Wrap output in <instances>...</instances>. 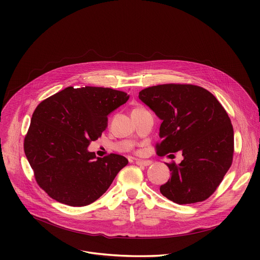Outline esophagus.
<instances>
[{
    "label": "esophagus",
    "mask_w": 260,
    "mask_h": 260,
    "mask_svg": "<svg viewBox=\"0 0 260 260\" xmlns=\"http://www.w3.org/2000/svg\"><path fill=\"white\" fill-rule=\"evenodd\" d=\"M151 164H152V161H150V160H136V165L142 166V167H148Z\"/></svg>",
    "instance_id": "34e87169"
}]
</instances>
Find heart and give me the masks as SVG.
Here are the masks:
<instances>
[{
	"label": "heart",
	"instance_id": "obj_1",
	"mask_svg": "<svg viewBox=\"0 0 260 260\" xmlns=\"http://www.w3.org/2000/svg\"><path fill=\"white\" fill-rule=\"evenodd\" d=\"M139 110H144V108H141V107H138V108H136V109H134V111H139ZM133 111V112H134Z\"/></svg>",
	"mask_w": 260,
	"mask_h": 260
}]
</instances>
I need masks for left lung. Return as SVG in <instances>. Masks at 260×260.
I'll return each mask as SVG.
<instances>
[{"mask_svg":"<svg viewBox=\"0 0 260 260\" xmlns=\"http://www.w3.org/2000/svg\"><path fill=\"white\" fill-rule=\"evenodd\" d=\"M139 99L162 120L157 155L181 150L184 156L180 165L167 164L171 178L160 186L161 194L179 205L206 201L233 164L234 128L225 109L210 91L193 84L147 87Z\"/></svg>","mask_w":260,"mask_h":260,"instance_id":"left-lung-1","label":"left lung"}]
</instances>
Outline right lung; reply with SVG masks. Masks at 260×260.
<instances>
[{
	"label": "right lung",
	"instance_id": "add662e5",
	"mask_svg": "<svg viewBox=\"0 0 260 260\" xmlns=\"http://www.w3.org/2000/svg\"><path fill=\"white\" fill-rule=\"evenodd\" d=\"M127 100L126 92L113 88L69 86L37 106L23 149L37 184L51 199L72 207L90 205L127 165L119 154L96 157L87 151L106 129L108 115Z\"/></svg>",
	"mask_w": 260,
	"mask_h": 260
}]
</instances>
